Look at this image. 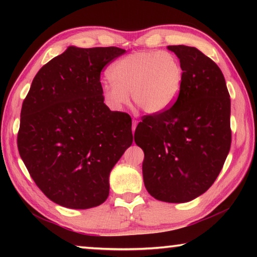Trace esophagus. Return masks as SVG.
<instances>
[{
	"mask_svg": "<svg viewBox=\"0 0 257 257\" xmlns=\"http://www.w3.org/2000/svg\"><path fill=\"white\" fill-rule=\"evenodd\" d=\"M137 124H138V121L137 120H133V133L135 132V129H136Z\"/></svg>",
	"mask_w": 257,
	"mask_h": 257,
	"instance_id": "34e87169",
	"label": "esophagus"
}]
</instances>
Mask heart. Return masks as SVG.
I'll return each instance as SVG.
<instances>
[{"label": "heart", "mask_w": 257, "mask_h": 257, "mask_svg": "<svg viewBox=\"0 0 257 257\" xmlns=\"http://www.w3.org/2000/svg\"><path fill=\"white\" fill-rule=\"evenodd\" d=\"M111 82H104L102 95L112 111H121L129 102L149 114L170 108L179 98L184 68L177 56L165 51H138L116 60L108 69Z\"/></svg>", "instance_id": "heart-1"}]
</instances>
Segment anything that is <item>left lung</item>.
I'll return each instance as SVG.
<instances>
[{
    "instance_id": "obj_1",
    "label": "left lung",
    "mask_w": 257,
    "mask_h": 257,
    "mask_svg": "<svg viewBox=\"0 0 257 257\" xmlns=\"http://www.w3.org/2000/svg\"><path fill=\"white\" fill-rule=\"evenodd\" d=\"M184 68L177 102L146 115L135 132L144 151L143 178L155 199L186 203L219 176L231 145L230 95L222 71L196 47L168 46Z\"/></svg>"
}]
</instances>
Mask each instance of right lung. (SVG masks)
I'll use <instances>...</instances> for the list:
<instances>
[{
    "instance_id": "add662e5",
    "label": "right lung",
    "mask_w": 257,
    "mask_h": 257,
    "mask_svg": "<svg viewBox=\"0 0 257 257\" xmlns=\"http://www.w3.org/2000/svg\"><path fill=\"white\" fill-rule=\"evenodd\" d=\"M124 52L69 46L41 68L23 103L19 154L38 188L61 206L105 202L111 170L133 144L132 118L104 104L99 81Z\"/></svg>"
}]
</instances>
